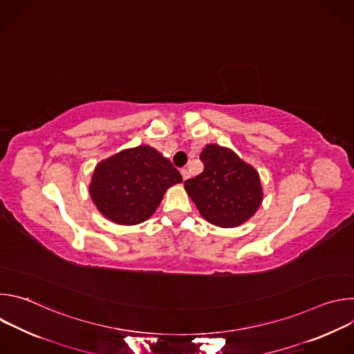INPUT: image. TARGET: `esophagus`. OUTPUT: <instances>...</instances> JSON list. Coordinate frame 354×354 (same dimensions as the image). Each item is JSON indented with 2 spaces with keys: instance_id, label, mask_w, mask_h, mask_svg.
<instances>
[{
  "instance_id": "34e87169",
  "label": "esophagus",
  "mask_w": 354,
  "mask_h": 354,
  "mask_svg": "<svg viewBox=\"0 0 354 354\" xmlns=\"http://www.w3.org/2000/svg\"><path fill=\"white\" fill-rule=\"evenodd\" d=\"M180 174H182V178H183V180H186V179L189 178V171H187L186 168L180 169Z\"/></svg>"
}]
</instances>
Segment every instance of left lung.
<instances>
[{"label": "left lung", "mask_w": 354, "mask_h": 354, "mask_svg": "<svg viewBox=\"0 0 354 354\" xmlns=\"http://www.w3.org/2000/svg\"><path fill=\"white\" fill-rule=\"evenodd\" d=\"M200 160L205 164L203 172L185 180V189L201 217L223 228L248 221L263 197L258 171L217 144L206 145Z\"/></svg>", "instance_id": "1"}]
</instances>
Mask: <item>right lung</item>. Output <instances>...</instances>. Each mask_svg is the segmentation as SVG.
I'll list each match as a JSON object with an SVG mask.
<instances>
[{"mask_svg": "<svg viewBox=\"0 0 354 354\" xmlns=\"http://www.w3.org/2000/svg\"><path fill=\"white\" fill-rule=\"evenodd\" d=\"M182 175L149 145L123 149L100 161L92 175L89 194L97 210L122 225H136L153 216L168 187Z\"/></svg>", "mask_w": 354, "mask_h": 354, "instance_id": "obj_1", "label": "right lung"}]
</instances>
